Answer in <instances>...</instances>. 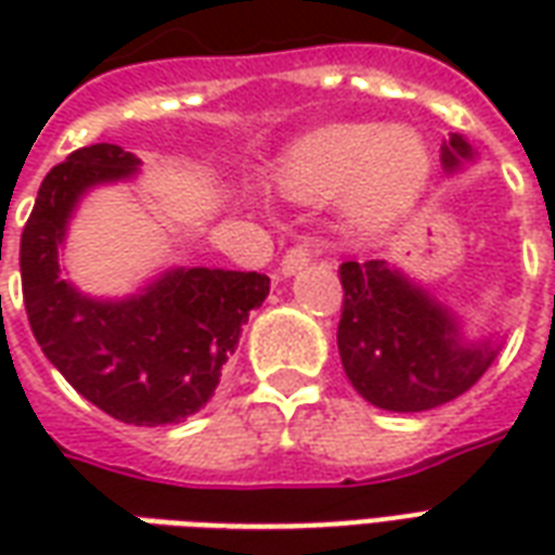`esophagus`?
<instances>
[{
	"label": "esophagus",
	"instance_id": "esophagus-1",
	"mask_svg": "<svg viewBox=\"0 0 555 555\" xmlns=\"http://www.w3.org/2000/svg\"><path fill=\"white\" fill-rule=\"evenodd\" d=\"M321 253H324V249H321V241L297 243V246H291L288 253H285V258H282L279 270H282L285 276H294L297 270H302V267L309 264V261H314V258H318Z\"/></svg>",
	"mask_w": 555,
	"mask_h": 555
}]
</instances>
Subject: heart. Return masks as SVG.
<instances>
[{
  "label": "heart",
  "instance_id": "b5f03b06",
  "mask_svg": "<svg viewBox=\"0 0 555 555\" xmlns=\"http://www.w3.org/2000/svg\"><path fill=\"white\" fill-rule=\"evenodd\" d=\"M428 175V145L410 127L330 125L294 142L276 166V183L285 195L314 202L348 186L350 207L369 222L410 210Z\"/></svg>",
  "mask_w": 555,
  "mask_h": 555
}]
</instances>
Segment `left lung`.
I'll use <instances>...</instances> for the list:
<instances>
[{"instance_id":"8db88e82","label":"left lung","mask_w":555,"mask_h":555,"mask_svg":"<svg viewBox=\"0 0 555 555\" xmlns=\"http://www.w3.org/2000/svg\"><path fill=\"white\" fill-rule=\"evenodd\" d=\"M473 157L457 133L442 145L452 171ZM338 353L365 401L392 413H422L464 396L496 357L490 341L469 345L454 314L386 261H345Z\"/></svg>"}]
</instances>
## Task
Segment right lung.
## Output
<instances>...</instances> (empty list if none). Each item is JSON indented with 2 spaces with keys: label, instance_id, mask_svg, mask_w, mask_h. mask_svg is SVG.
I'll return each mask as SVG.
<instances>
[{
  "label": "right lung",
  "instance_id": "add662e5",
  "mask_svg": "<svg viewBox=\"0 0 555 555\" xmlns=\"http://www.w3.org/2000/svg\"><path fill=\"white\" fill-rule=\"evenodd\" d=\"M139 159L118 145L74 151L43 178L20 237L29 326L43 357L79 396L127 425H171L205 408L243 324L270 294L264 273L169 270L137 297H82L59 276V243L79 195L130 178Z\"/></svg>",
  "mask_w": 555,
  "mask_h": 555
}]
</instances>
